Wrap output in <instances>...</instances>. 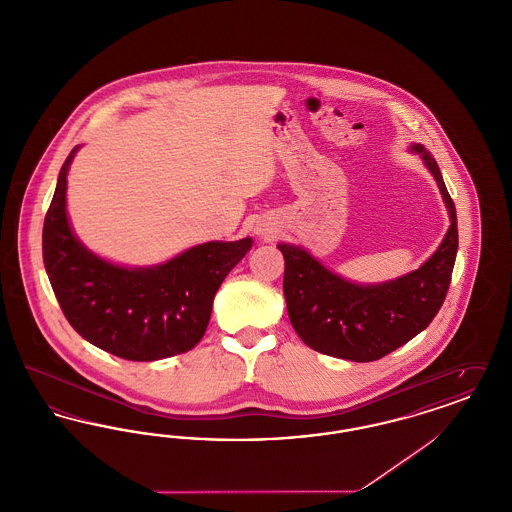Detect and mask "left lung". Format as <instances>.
<instances>
[{"label": "left lung", "mask_w": 512, "mask_h": 512, "mask_svg": "<svg viewBox=\"0 0 512 512\" xmlns=\"http://www.w3.org/2000/svg\"><path fill=\"white\" fill-rule=\"evenodd\" d=\"M438 180L451 226L438 251L411 274L378 286H357L322 267L295 245L280 244L284 295L293 330L318 353L370 363L413 340L438 315L451 284L459 230L457 211L430 151L413 146Z\"/></svg>", "instance_id": "obj_1"}]
</instances>
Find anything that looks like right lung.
<instances>
[{"label": "right lung", "instance_id": "add662e5", "mask_svg": "<svg viewBox=\"0 0 512 512\" xmlns=\"http://www.w3.org/2000/svg\"><path fill=\"white\" fill-rule=\"evenodd\" d=\"M65 159L49 203L42 253L63 315L84 340L126 361H159L186 353L203 338L215 293L251 247L240 242L195 245L153 268L111 265L74 238L65 211Z\"/></svg>", "mask_w": 512, "mask_h": 512}]
</instances>
